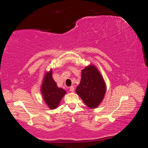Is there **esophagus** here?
Wrapping results in <instances>:
<instances>
[{
  "label": "esophagus",
  "mask_w": 148,
  "mask_h": 148,
  "mask_svg": "<svg viewBox=\"0 0 148 148\" xmlns=\"http://www.w3.org/2000/svg\"><path fill=\"white\" fill-rule=\"evenodd\" d=\"M69 90H70V91H71V92H74V86H71V87H70Z\"/></svg>",
  "instance_id": "esophagus-1"
}]
</instances>
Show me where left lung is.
I'll return each instance as SVG.
<instances>
[{
	"instance_id": "obj_1",
	"label": "left lung",
	"mask_w": 148,
	"mask_h": 148,
	"mask_svg": "<svg viewBox=\"0 0 148 148\" xmlns=\"http://www.w3.org/2000/svg\"><path fill=\"white\" fill-rule=\"evenodd\" d=\"M106 91V83L96 66L89 64L82 70L81 81L76 92L87 106L92 109L98 107Z\"/></svg>"
}]
</instances>
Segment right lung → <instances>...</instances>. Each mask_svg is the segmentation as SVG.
I'll return each instance as SVG.
<instances>
[{
    "label": "right lung",
    "mask_w": 148,
    "mask_h": 148,
    "mask_svg": "<svg viewBox=\"0 0 148 148\" xmlns=\"http://www.w3.org/2000/svg\"><path fill=\"white\" fill-rule=\"evenodd\" d=\"M40 92L45 103L49 109L53 110L59 106L66 92L64 89L58 87L52 77V69L46 72L42 80Z\"/></svg>",
    "instance_id": "add662e5"
}]
</instances>
